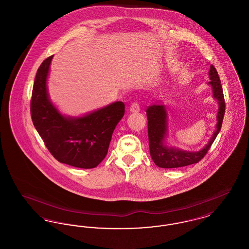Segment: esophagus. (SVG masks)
I'll return each mask as SVG.
<instances>
[{"label": "esophagus", "instance_id": "34e87169", "mask_svg": "<svg viewBox=\"0 0 249 249\" xmlns=\"http://www.w3.org/2000/svg\"><path fill=\"white\" fill-rule=\"evenodd\" d=\"M130 111L131 113H138L140 111V107L137 103L131 104L130 107Z\"/></svg>", "mask_w": 249, "mask_h": 249}]
</instances>
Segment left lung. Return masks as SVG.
Returning a JSON list of instances; mask_svg holds the SVG:
<instances>
[{"mask_svg":"<svg viewBox=\"0 0 249 249\" xmlns=\"http://www.w3.org/2000/svg\"><path fill=\"white\" fill-rule=\"evenodd\" d=\"M210 81L213 99L217 102L218 111L216 114L215 130H213L208 142L198 151H187L177 148L169 144L166 138L168 136V111L161 102L153 104L146 109L147 128H148V141L151 158L155 164L160 168H178L183 166L197 163L207 153L214 139L216 138L222 126V121L225 114V101L223 96L222 86L218 73L213 67L210 66L209 70Z\"/></svg>","mask_w":249,"mask_h":249,"instance_id":"8db88e82","label":"left lung"}]
</instances>
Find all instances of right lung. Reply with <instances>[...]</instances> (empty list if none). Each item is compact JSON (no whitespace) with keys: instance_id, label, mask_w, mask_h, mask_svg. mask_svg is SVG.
<instances>
[{"instance_id":"1","label":"right lung","mask_w":249,"mask_h":249,"mask_svg":"<svg viewBox=\"0 0 249 249\" xmlns=\"http://www.w3.org/2000/svg\"><path fill=\"white\" fill-rule=\"evenodd\" d=\"M53 56L36 72L31 114L34 125L49 152L61 163L91 169L106 158L112 134L125 113L122 102H115L80 117L65 116L52 103L48 78Z\"/></svg>"}]
</instances>
